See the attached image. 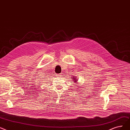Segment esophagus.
I'll use <instances>...</instances> for the list:
<instances>
[{
    "mask_svg": "<svg viewBox=\"0 0 130 130\" xmlns=\"http://www.w3.org/2000/svg\"><path fill=\"white\" fill-rule=\"evenodd\" d=\"M56 76H57V77H60L61 76V73H60V74L58 73V74H56Z\"/></svg>",
    "mask_w": 130,
    "mask_h": 130,
    "instance_id": "1",
    "label": "esophagus"
}]
</instances>
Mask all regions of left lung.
<instances>
[{
	"mask_svg": "<svg viewBox=\"0 0 130 130\" xmlns=\"http://www.w3.org/2000/svg\"><path fill=\"white\" fill-rule=\"evenodd\" d=\"M74 79H75V78H74ZM76 81H77V80H75V82H76Z\"/></svg>",
	"mask_w": 130,
	"mask_h": 130,
	"instance_id": "8db88e82",
	"label": "left lung"
}]
</instances>
